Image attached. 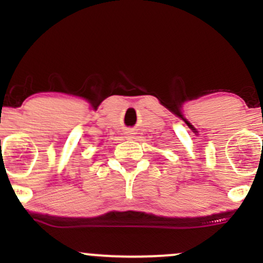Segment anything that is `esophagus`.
Here are the masks:
<instances>
[{
  "label": "esophagus",
  "instance_id": "esophagus-1",
  "mask_svg": "<svg viewBox=\"0 0 263 263\" xmlns=\"http://www.w3.org/2000/svg\"><path fill=\"white\" fill-rule=\"evenodd\" d=\"M131 135H132V134H131V132H129V131H128V132H127V135H126V137H128V138H129V137H131Z\"/></svg>",
  "mask_w": 263,
  "mask_h": 263
}]
</instances>
